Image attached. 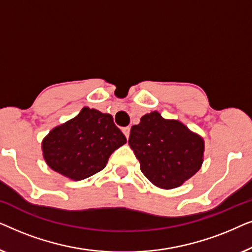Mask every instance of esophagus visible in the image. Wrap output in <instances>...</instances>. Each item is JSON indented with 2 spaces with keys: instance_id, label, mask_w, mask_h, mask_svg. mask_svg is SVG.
I'll return each instance as SVG.
<instances>
[{
  "instance_id": "34e87169",
  "label": "esophagus",
  "mask_w": 252,
  "mask_h": 252,
  "mask_svg": "<svg viewBox=\"0 0 252 252\" xmlns=\"http://www.w3.org/2000/svg\"><path fill=\"white\" fill-rule=\"evenodd\" d=\"M129 132H130V127L129 126L124 127V128H123V133L125 134V136L127 137V139H128V137H129Z\"/></svg>"
}]
</instances>
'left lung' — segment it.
Segmentation results:
<instances>
[{"label":"left lung","instance_id":"8db88e82","mask_svg":"<svg viewBox=\"0 0 252 252\" xmlns=\"http://www.w3.org/2000/svg\"><path fill=\"white\" fill-rule=\"evenodd\" d=\"M128 144L140 161L141 172L157 187H180L202 166L204 141L198 134L159 112L144 115L130 128Z\"/></svg>","mask_w":252,"mask_h":252}]
</instances>
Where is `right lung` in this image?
Returning a JSON list of instances; mask_svg holds the SVG:
<instances>
[{
	"instance_id": "right-lung-1",
	"label": "right lung",
	"mask_w": 252,
	"mask_h": 252,
	"mask_svg": "<svg viewBox=\"0 0 252 252\" xmlns=\"http://www.w3.org/2000/svg\"><path fill=\"white\" fill-rule=\"evenodd\" d=\"M125 143L111 115L85 106L73 119L50 130L42 151L51 170L79 181L102 171L113 151Z\"/></svg>"
}]
</instances>
